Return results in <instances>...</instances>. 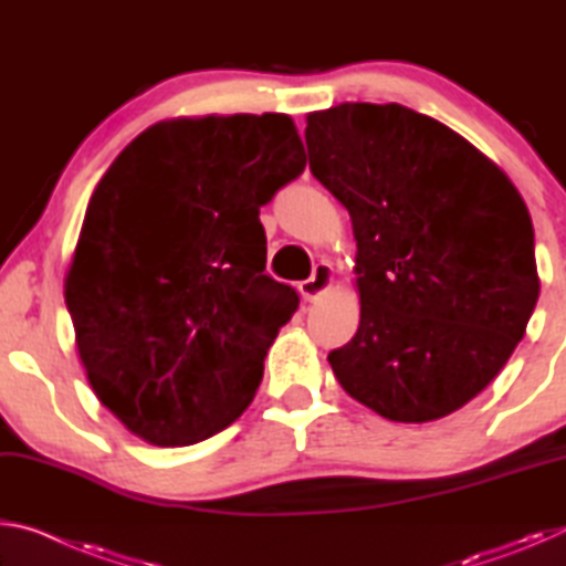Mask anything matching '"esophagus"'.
<instances>
[{
	"label": "esophagus",
	"mask_w": 566,
	"mask_h": 566,
	"mask_svg": "<svg viewBox=\"0 0 566 566\" xmlns=\"http://www.w3.org/2000/svg\"><path fill=\"white\" fill-rule=\"evenodd\" d=\"M332 284H334L332 264L322 262V264L314 266V274L310 276V280L300 282V292H302L306 302H314V300H319L322 294H327L332 290Z\"/></svg>",
	"instance_id": "esophagus-1"
}]
</instances>
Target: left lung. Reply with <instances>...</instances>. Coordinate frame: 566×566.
<instances>
[{"label": "left lung", "instance_id": "obj_1", "mask_svg": "<svg viewBox=\"0 0 566 566\" xmlns=\"http://www.w3.org/2000/svg\"><path fill=\"white\" fill-rule=\"evenodd\" d=\"M304 137L357 242L359 329L329 352L334 377L391 421L452 415L500 375L539 300L530 209L472 142L395 102L310 112Z\"/></svg>", "mask_w": 566, "mask_h": 566}]
</instances>
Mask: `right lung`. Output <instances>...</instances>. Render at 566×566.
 <instances>
[{
	"label": "right lung",
	"mask_w": 566,
	"mask_h": 566,
	"mask_svg": "<svg viewBox=\"0 0 566 566\" xmlns=\"http://www.w3.org/2000/svg\"><path fill=\"white\" fill-rule=\"evenodd\" d=\"M306 167L290 114L151 124L94 187L64 300L94 395L132 434L187 447L252 405L300 306L264 274L260 207Z\"/></svg>",
	"instance_id": "right-lung-1"
}]
</instances>
